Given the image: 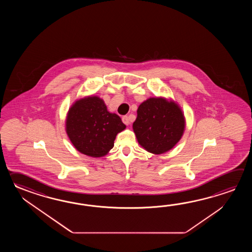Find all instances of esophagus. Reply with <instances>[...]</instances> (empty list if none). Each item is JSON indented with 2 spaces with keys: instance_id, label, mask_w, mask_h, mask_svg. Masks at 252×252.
<instances>
[{
  "instance_id": "1",
  "label": "esophagus",
  "mask_w": 252,
  "mask_h": 252,
  "mask_svg": "<svg viewBox=\"0 0 252 252\" xmlns=\"http://www.w3.org/2000/svg\"><path fill=\"white\" fill-rule=\"evenodd\" d=\"M123 122H124V124H126V125H128V124H130V120L128 118V116L127 115H125L123 117Z\"/></svg>"
}]
</instances>
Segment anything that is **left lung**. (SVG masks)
Instances as JSON below:
<instances>
[{
	"mask_svg": "<svg viewBox=\"0 0 252 252\" xmlns=\"http://www.w3.org/2000/svg\"><path fill=\"white\" fill-rule=\"evenodd\" d=\"M137 113L134 132L139 145L150 153H165L181 139L186 122L176 102L150 98L139 105Z\"/></svg>",
	"mask_w": 252,
	"mask_h": 252,
	"instance_id": "left-lung-1",
	"label": "left lung"
}]
</instances>
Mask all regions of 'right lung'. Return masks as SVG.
Segmentation results:
<instances>
[{
    "label": "right lung",
    "instance_id": "obj_1",
    "mask_svg": "<svg viewBox=\"0 0 252 252\" xmlns=\"http://www.w3.org/2000/svg\"><path fill=\"white\" fill-rule=\"evenodd\" d=\"M126 128L116 113H109L103 100L97 96L80 99L70 108L65 130L75 149L85 155H106L116 135Z\"/></svg>",
    "mask_w": 252,
    "mask_h": 252
}]
</instances>
